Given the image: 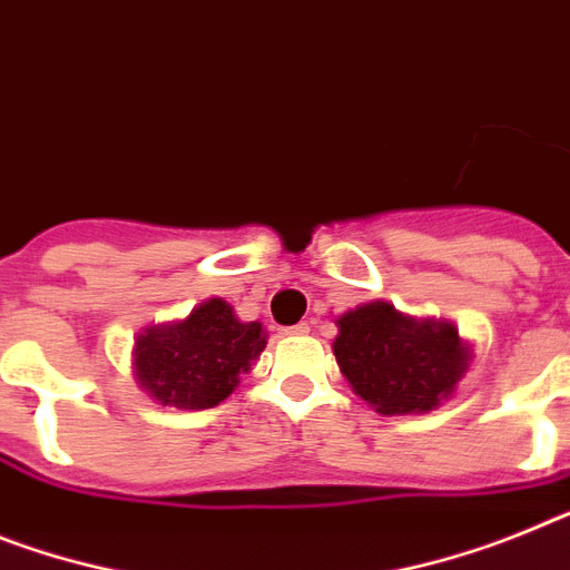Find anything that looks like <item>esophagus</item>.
Returning a JSON list of instances; mask_svg holds the SVG:
<instances>
[{"label":"esophagus","instance_id":"esophagus-1","mask_svg":"<svg viewBox=\"0 0 570 570\" xmlns=\"http://www.w3.org/2000/svg\"><path fill=\"white\" fill-rule=\"evenodd\" d=\"M311 332V323H296L294 328H285V334H308Z\"/></svg>","mask_w":570,"mask_h":570}]
</instances>
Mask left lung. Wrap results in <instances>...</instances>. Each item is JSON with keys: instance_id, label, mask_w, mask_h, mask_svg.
Listing matches in <instances>:
<instances>
[{"instance_id": "8db88e82", "label": "left lung", "mask_w": 570, "mask_h": 570, "mask_svg": "<svg viewBox=\"0 0 570 570\" xmlns=\"http://www.w3.org/2000/svg\"><path fill=\"white\" fill-rule=\"evenodd\" d=\"M337 325L340 372L383 415L432 410L466 368V348L450 323H417L395 305L368 303L343 314Z\"/></svg>"}]
</instances>
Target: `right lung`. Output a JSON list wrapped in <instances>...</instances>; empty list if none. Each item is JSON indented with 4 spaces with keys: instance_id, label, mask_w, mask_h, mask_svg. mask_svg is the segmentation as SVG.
I'll return each instance as SVG.
<instances>
[{
    "instance_id": "1",
    "label": "right lung",
    "mask_w": 570,
    "mask_h": 570,
    "mask_svg": "<svg viewBox=\"0 0 570 570\" xmlns=\"http://www.w3.org/2000/svg\"><path fill=\"white\" fill-rule=\"evenodd\" d=\"M265 348L259 323H238L225 299H207L187 320L140 334L135 372L140 386L164 406L210 410L250 372Z\"/></svg>"
}]
</instances>
